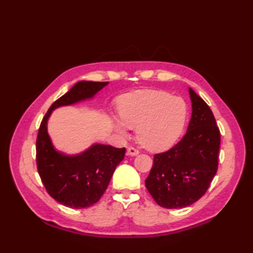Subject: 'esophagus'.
Returning <instances> with one entry per match:
<instances>
[{
	"label": "esophagus",
	"mask_w": 253,
	"mask_h": 253,
	"mask_svg": "<svg viewBox=\"0 0 253 253\" xmlns=\"http://www.w3.org/2000/svg\"><path fill=\"white\" fill-rule=\"evenodd\" d=\"M127 154L130 155V157H136V155L139 154V150L133 147H129L127 149Z\"/></svg>",
	"instance_id": "1"
}]
</instances>
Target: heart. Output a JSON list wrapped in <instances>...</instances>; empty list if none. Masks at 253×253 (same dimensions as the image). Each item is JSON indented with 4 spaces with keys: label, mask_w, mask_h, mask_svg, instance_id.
Masks as SVG:
<instances>
[{
    "label": "heart",
    "mask_w": 253,
    "mask_h": 253,
    "mask_svg": "<svg viewBox=\"0 0 253 253\" xmlns=\"http://www.w3.org/2000/svg\"><path fill=\"white\" fill-rule=\"evenodd\" d=\"M122 121H115L121 133L126 125L137 128V140L149 150L173 146L184 130L188 106L180 96L163 90H147L124 95L118 103Z\"/></svg>",
    "instance_id": "obj_1"
}]
</instances>
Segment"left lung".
<instances>
[{"instance_id": "left-lung-1", "label": "left lung", "mask_w": 253, "mask_h": 253, "mask_svg": "<svg viewBox=\"0 0 253 253\" xmlns=\"http://www.w3.org/2000/svg\"><path fill=\"white\" fill-rule=\"evenodd\" d=\"M192 103L187 132L173 148L154 155L146 179L150 195L160 207L191 206L207 192L218 166L221 133L209 105L189 88Z\"/></svg>"}]
</instances>
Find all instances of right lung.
<instances>
[{
    "mask_svg": "<svg viewBox=\"0 0 253 253\" xmlns=\"http://www.w3.org/2000/svg\"><path fill=\"white\" fill-rule=\"evenodd\" d=\"M107 84L84 80L74 84L51 105L40 124L36 144L38 173L47 193L68 208H88L100 200L116 166L125 157L126 149L95 143L83 153L66 155L53 147L46 123L56 107L93 98Z\"/></svg>",
    "mask_w": 253,
    "mask_h": 253,
    "instance_id": "1",
    "label": "right lung"
}]
</instances>
